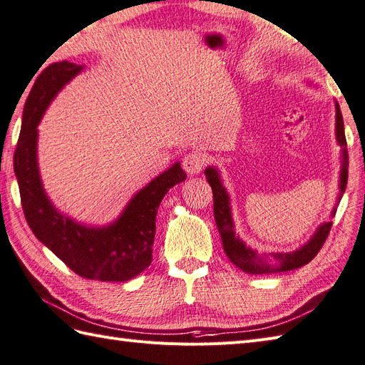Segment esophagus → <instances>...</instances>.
Instances as JSON below:
<instances>
[{
    "mask_svg": "<svg viewBox=\"0 0 365 365\" xmlns=\"http://www.w3.org/2000/svg\"><path fill=\"white\" fill-rule=\"evenodd\" d=\"M182 166L190 175H196L205 166V155L200 152H190L183 157Z\"/></svg>",
    "mask_w": 365,
    "mask_h": 365,
    "instance_id": "esophagus-1",
    "label": "esophagus"
}]
</instances>
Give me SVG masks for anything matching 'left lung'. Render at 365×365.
Instances as JSON below:
<instances>
[{
	"instance_id": "obj_1",
	"label": "left lung",
	"mask_w": 365,
	"mask_h": 365,
	"mask_svg": "<svg viewBox=\"0 0 365 365\" xmlns=\"http://www.w3.org/2000/svg\"><path fill=\"white\" fill-rule=\"evenodd\" d=\"M336 135H337V143L340 144V147H344V166H342V174H340V192H344L346 187V180H348V158L345 152L346 139H345V130H344V118H342V113H340L339 105H336ZM205 175L213 190V213H215L216 227H218L221 240H222L224 251H226L230 262L235 263V265L242 271H245V273L273 274V273H282V271L301 268L319 254L322 246L324 245V242H327L329 230L332 227V221L322 224L320 229L317 230L315 235L311 238V242L306 243L294 252L260 255L255 251L250 250V247L245 246L242 240L235 237L234 222H232V216H230L229 196L226 190L222 188L218 173H216L213 168H208L205 169Z\"/></svg>"
}]
</instances>
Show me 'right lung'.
<instances>
[{
  "instance_id": "add662e5",
  "label": "right lung",
  "mask_w": 365,
  "mask_h": 365,
  "mask_svg": "<svg viewBox=\"0 0 365 365\" xmlns=\"http://www.w3.org/2000/svg\"><path fill=\"white\" fill-rule=\"evenodd\" d=\"M80 71V66L61 61L45 67L37 76L23 110L14 170L23 213L33 234L78 276L123 282L150 265L155 220L161 199L169 188L185 180V173L175 163L130 200L118 221L103 229L80 226L54 210L37 170V123L50 100Z\"/></svg>"
}]
</instances>
